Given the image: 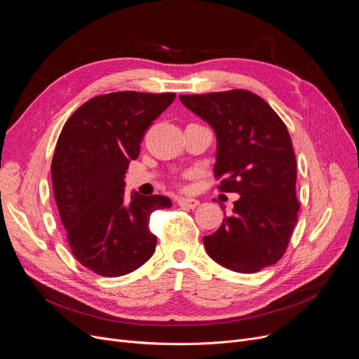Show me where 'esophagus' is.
Instances as JSON below:
<instances>
[{
    "label": "esophagus",
    "instance_id": "1",
    "mask_svg": "<svg viewBox=\"0 0 359 359\" xmlns=\"http://www.w3.org/2000/svg\"><path fill=\"white\" fill-rule=\"evenodd\" d=\"M177 203L184 210H195L199 205V201L194 199V198H180V199H177Z\"/></svg>",
    "mask_w": 359,
    "mask_h": 359
}]
</instances>
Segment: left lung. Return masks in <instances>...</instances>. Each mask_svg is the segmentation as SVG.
<instances>
[{"instance_id": "left-lung-1", "label": "left lung", "mask_w": 359, "mask_h": 359, "mask_svg": "<svg viewBox=\"0 0 359 359\" xmlns=\"http://www.w3.org/2000/svg\"><path fill=\"white\" fill-rule=\"evenodd\" d=\"M179 99L215 132L219 189L240 195L233 214L203 237L206 253L240 273L275 265L288 248L299 210L297 163L285 123L248 90L180 94Z\"/></svg>"}]
</instances>
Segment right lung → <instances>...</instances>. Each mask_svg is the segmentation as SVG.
Masks as SVG:
<instances>
[{"label": "right lung", "instance_id": "right-lung-1", "mask_svg": "<svg viewBox=\"0 0 359 359\" xmlns=\"http://www.w3.org/2000/svg\"><path fill=\"white\" fill-rule=\"evenodd\" d=\"M175 93L116 91L93 97L65 122L52 160V186L72 255L102 276L134 272L153 256L149 215L165 196H125V173L145 130Z\"/></svg>", "mask_w": 359, "mask_h": 359}]
</instances>
